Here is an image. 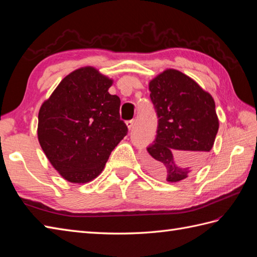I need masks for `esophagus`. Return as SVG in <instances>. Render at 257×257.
<instances>
[{
    "mask_svg": "<svg viewBox=\"0 0 257 257\" xmlns=\"http://www.w3.org/2000/svg\"><path fill=\"white\" fill-rule=\"evenodd\" d=\"M125 124H127L129 130H132L135 125V120H128V121H125Z\"/></svg>",
    "mask_w": 257,
    "mask_h": 257,
    "instance_id": "obj_1",
    "label": "esophagus"
}]
</instances>
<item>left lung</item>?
Returning a JSON list of instances; mask_svg holds the SVG:
<instances>
[{
    "label": "left lung",
    "instance_id": "left-lung-1",
    "mask_svg": "<svg viewBox=\"0 0 257 257\" xmlns=\"http://www.w3.org/2000/svg\"><path fill=\"white\" fill-rule=\"evenodd\" d=\"M158 116L154 143L147 148L148 170L178 182L199 170L214 145L219 119L212 96L177 69H167L149 83Z\"/></svg>",
    "mask_w": 257,
    "mask_h": 257
}]
</instances>
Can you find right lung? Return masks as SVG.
<instances>
[{"mask_svg": "<svg viewBox=\"0 0 257 257\" xmlns=\"http://www.w3.org/2000/svg\"><path fill=\"white\" fill-rule=\"evenodd\" d=\"M112 79L94 67L65 77L38 112L37 137L61 176L72 183L97 178L128 133L120 119V98L108 92Z\"/></svg>", "mask_w": 257, "mask_h": 257, "instance_id": "1", "label": "right lung"}]
</instances>
